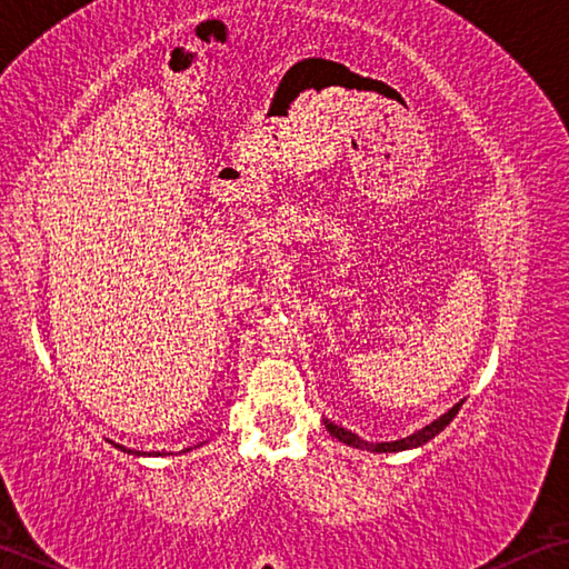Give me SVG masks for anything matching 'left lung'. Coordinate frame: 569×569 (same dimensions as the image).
<instances>
[{
    "label": "left lung",
    "mask_w": 569,
    "mask_h": 569,
    "mask_svg": "<svg viewBox=\"0 0 569 569\" xmlns=\"http://www.w3.org/2000/svg\"><path fill=\"white\" fill-rule=\"evenodd\" d=\"M459 408H462V401H459L457 406H452V408L447 410L445 416H440L438 420H432L430 426H426V428L413 432V435H408V438H403V440H393V442H367V440H361L359 435H355L352 430H345V428H340V426H335V422H330V420H325V428H328L330 435H335L337 440L349 445V447H357V450H369V452H401V450H410V447H420V445L430 442V440L435 438V435H440L447 426H450V420L457 416Z\"/></svg>",
    "instance_id": "1"
}]
</instances>
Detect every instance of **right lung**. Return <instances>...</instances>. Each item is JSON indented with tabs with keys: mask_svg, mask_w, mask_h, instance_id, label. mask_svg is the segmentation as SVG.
Segmentation results:
<instances>
[{
	"mask_svg": "<svg viewBox=\"0 0 569 569\" xmlns=\"http://www.w3.org/2000/svg\"><path fill=\"white\" fill-rule=\"evenodd\" d=\"M188 450H190V447H188ZM131 452H134V450H129V455H131ZM183 452H186V450H183ZM134 455H147V452H134ZM149 455H151V452H149ZM156 455H161V452H156ZM163 455H166V452H163Z\"/></svg>",
	"mask_w": 569,
	"mask_h": 569,
	"instance_id": "obj_1",
	"label": "right lung"
}]
</instances>
